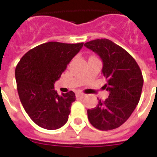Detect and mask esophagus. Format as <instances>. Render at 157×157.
Segmentation results:
<instances>
[{
	"mask_svg": "<svg viewBox=\"0 0 157 157\" xmlns=\"http://www.w3.org/2000/svg\"><path fill=\"white\" fill-rule=\"evenodd\" d=\"M85 96H86V95H85V94H82V93H77V94H76V97H77V98L82 99V98H84Z\"/></svg>",
	"mask_w": 157,
	"mask_h": 157,
	"instance_id": "1",
	"label": "esophagus"
}]
</instances>
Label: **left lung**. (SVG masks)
<instances>
[{"label": "left lung", "instance_id": "1", "mask_svg": "<svg viewBox=\"0 0 157 157\" xmlns=\"http://www.w3.org/2000/svg\"><path fill=\"white\" fill-rule=\"evenodd\" d=\"M103 61L105 87L109 95L96 107L87 109L90 123L100 130H110L121 126L139 104L144 78L140 66L126 50L107 39H97L84 44Z\"/></svg>", "mask_w": 157, "mask_h": 157}]
</instances>
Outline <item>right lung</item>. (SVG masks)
<instances>
[{"mask_svg":"<svg viewBox=\"0 0 157 157\" xmlns=\"http://www.w3.org/2000/svg\"><path fill=\"white\" fill-rule=\"evenodd\" d=\"M82 46L83 43L42 44L28 51L16 66L20 101L31 120L42 128L57 130L68 121L75 94L71 91L59 96L54 83Z\"/></svg>","mask_w":157,"mask_h":157,"instance_id":"add662e5","label":"right lung"}]
</instances>
